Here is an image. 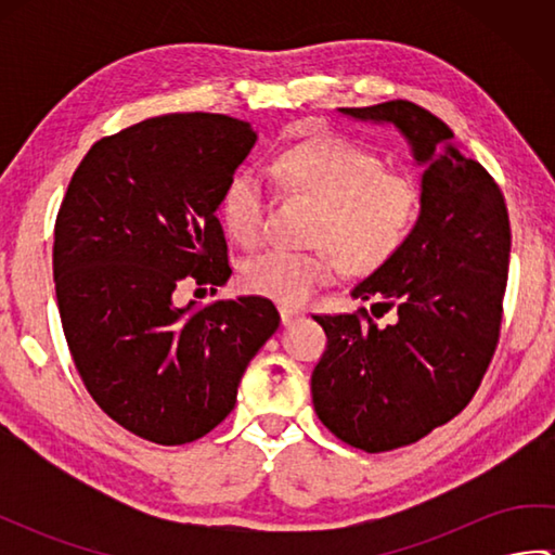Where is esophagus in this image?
<instances>
[{"label":"esophagus","mask_w":555,"mask_h":555,"mask_svg":"<svg viewBox=\"0 0 555 555\" xmlns=\"http://www.w3.org/2000/svg\"><path fill=\"white\" fill-rule=\"evenodd\" d=\"M279 314H281V324L284 326H293L302 320V312L298 308H291V305H281Z\"/></svg>","instance_id":"34e87169"}]
</instances>
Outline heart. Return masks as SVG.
<instances>
[{"instance_id": "obj_1", "label": "heart", "mask_w": 555, "mask_h": 555, "mask_svg": "<svg viewBox=\"0 0 555 555\" xmlns=\"http://www.w3.org/2000/svg\"><path fill=\"white\" fill-rule=\"evenodd\" d=\"M274 171L288 193L317 205L312 250L274 247L245 264L247 291L276 302H302L346 267L370 274L384 267L415 231L422 193L408 173L386 171L384 159L350 140L322 135L284 150ZM221 219L243 245L264 235L267 188L250 169L235 171L219 199Z\"/></svg>"}]
</instances>
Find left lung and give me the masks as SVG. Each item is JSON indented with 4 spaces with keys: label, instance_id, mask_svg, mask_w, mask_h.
I'll return each instance as SVG.
<instances>
[{
    "label": "left lung",
    "instance_id": "1",
    "mask_svg": "<svg viewBox=\"0 0 555 555\" xmlns=\"http://www.w3.org/2000/svg\"><path fill=\"white\" fill-rule=\"evenodd\" d=\"M358 121L391 124L424 167L422 215L408 243L350 296L396 308L393 324L314 314L326 350L312 372L317 417L367 453L410 446L463 410L501 334L511 221L496 181L465 157L439 116L408 100L340 107Z\"/></svg>",
    "mask_w": 555,
    "mask_h": 555
}]
</instances>
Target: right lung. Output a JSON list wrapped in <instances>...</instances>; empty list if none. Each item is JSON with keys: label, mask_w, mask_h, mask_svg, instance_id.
Segmentation results:
<instances>
[{"label": "right lung", "mask_w": 555, "mask_h": 555, "mask_svg": "<svg viewBox=\"0 0 555 555\" xmlns=\"http://www.w3.org/2000/svg\"><path fill=\"white\" fill-rule=\"evenodd\" d=\"M257 133L227 114H167L98 140L54 223L64 336L92 400L140 439L181 446L227 420L281 317L259 296L176 308L183 281L231 276L221 191Z\"/></svg>", "instance_id": "right-lung-1"}]
</instances>
